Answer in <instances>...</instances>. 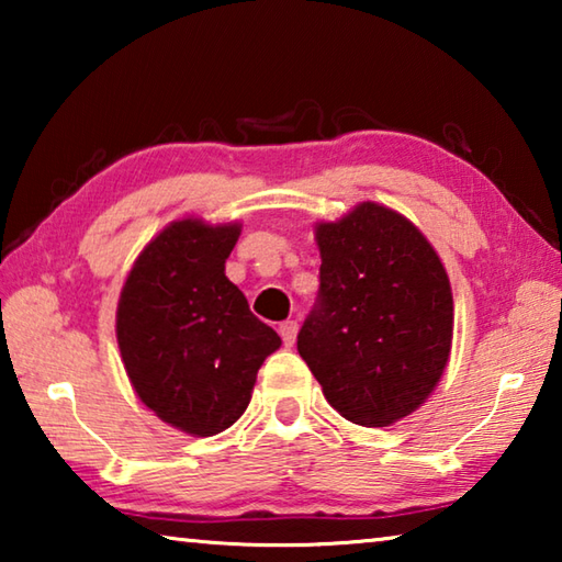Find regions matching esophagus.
<instances>
[{"label":"esophagus","instance_id":"obj_1","mask_svg":"<svg viewBox=\"0 0 562 562\" xmlns=\"http://www.w3.org/2000/svg\"><path fill=\"white\" fill-rule=\"evenodd\" d=\"M297 329H300V325L294 319H288V322H282L280 325V337H282V341H284V347H292L294 345V337H297Z\"/></svg>","mask_w":562,"mask_h":562}]
</instances>
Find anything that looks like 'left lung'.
<instances>
[{"label": "left lung", "instance_id": "obj_1", "mask_svg": "<svg viewBox=\"0 0 562 562\" xmlns=\"http://www.w3.org/2000/svg\"><path fill=\"white\" fill-rule=\"evenodd\" d=\"M315 307L297 351L349 422L389 426L434 392L451 351L453 300L429 240L394 211L361 203L317 227Z\"/></svg>", "mask_w": 562, "mask_h": 562}]
</instances>
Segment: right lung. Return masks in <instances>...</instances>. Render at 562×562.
Here are the masks:
<instances>
[{
    "label": "right lung",
    "instance_id": "right-lung-1",
    "mask_svg": "<svg viewBox=\"0 0 562 562\" xmlns=\"http://www.w3.org/2000/svg\"><path fill=\"white\" fill-rule=\"evenodd\" d=\"M240 225L178 221L138 255L123 284L116 337L128 379L158 418L193 436L233 426L282 345L225 278Z\"/></svg>",
    "mask_w": 562,
    "mask_h": 562
}]
</instances>
